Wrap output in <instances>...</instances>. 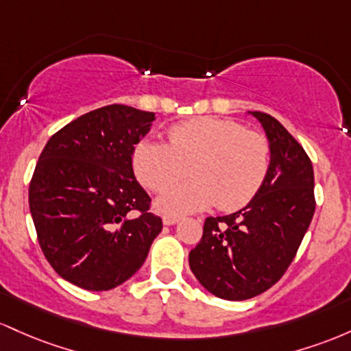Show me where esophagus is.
Masks as SVG:
<instances>
[{
	"label": "esophagus",
	"instance_id": "34e87169",
	"mask_svg": "<svg viewBox=\"0 0 351 351\" xmlns=\"http://www.w3.org/2000/svg\"><path fill=\"white\" fill-rule=\"evenodd\" d=\"M162 222L164 226H176L179 222V217H176V215H164Z\"/></svg>",
	"mask_w": 351,
	"mask_h": 351
}]
</instances>
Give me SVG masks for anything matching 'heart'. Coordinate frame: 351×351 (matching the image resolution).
<instances>
[{"label": "heart", "mask_w": 351, "mask_h": 351, "mask_svg": "<svg viewBox=\"0 0 351 351\" xmlns=\"http://www.w3.org/2000/svg\"><path fill=\"white\" fill-rule=\"evenodd\" d=\"M270 165V145L261 132L235 121L199 117L174 125L169 144L139 141L132 149V169L151 191H164L191 171L195 177L164 192L157 210L180 215L214 206L237 210L254 199Z\"/></svg>", "instance_id": "b5f03b06"}]
</instances>
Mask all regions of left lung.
Instances as JSON below:
<instances>
[{"label": "left lung", "mask_w": 351, "mask_h": 351, "mask_svg": "<svg viewBox=\"0 0 351 351\" xmlns=\"http://www.w3.org/2000/svg\"><path fill=\"white\" fill-rule=\"evenodd\" d=\"M270 145L262 187L240 210L208 217L189 254L200 285L223 300H249L275 285L292 263L315 212L312 160L275 117L249 111Z\"/></svg>", "instance_id": "left-lung-1"}]
</instances>
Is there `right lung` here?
Instances as JSON below:
<instances>
[{
	"label": "right lung",
	"instance_id": "obj_1",
	"mask_svg": "<svg viewBox=\"0 0 351 351\" xmlns=\"http://www.w3.org/2000/svg\"><path fill=\"white\" fill-rule=\"evenodd\" d=\"M154 121V112L104 106L64 125L39 156L31 217L45 257L73 285L102 292L129 280L162 230L132 171L134 145Z\"/></svg>",
	"mask_w": 351,
	"mask_h": 351
}]
</instances>
